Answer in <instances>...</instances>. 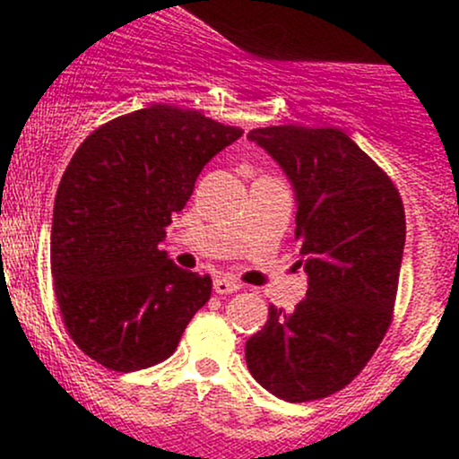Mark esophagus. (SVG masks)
<instances>
[{
    "mask_svg": "<svg viewBox=\"0 0 459 459\" xmlns=\"http://www.w3.org/2000/svg\"><path fill=\"white\" fill-rule=\"evenodd\" d=\"M241 284L235 281L233 276H226V273H222V276H218L213 281V291L220 293V296H226V293H235L239 291Z\"/></svg>",
    "mask_w": 459,
    "mask_h": 459,
    "instance_id": "1",
    "label": "esophagus"
}]
</instances>
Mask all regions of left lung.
Instances as JSON below:
<instances>
[{
  "instance_id": "obj_1",
  "label": "left lung",
  "mask_w": 459,
  "mask_h": 459,
  "mask_svg": "<svg viewBox=\"0 0 459 459\" xmlns=\"http://www.w3.org/2000/svg\"><path fill=\"white\" fill-rule=\"evenodd\" d=\"M296 189V239L307 298L246 343L252 377L291 403L345 388L380 347L393 321L405 213L393 178L336 127L252 129Z\"/></svg>"
}]
</instances>
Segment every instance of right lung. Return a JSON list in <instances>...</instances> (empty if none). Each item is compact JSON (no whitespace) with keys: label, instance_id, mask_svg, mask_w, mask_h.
Wrapping results in <instances>:
<instances>
[{"label":"right lung","instance_id":"obj_1","mask_svg":"<svg viewBox=\"0 0 459 459\" xmlns=\"http://www.w3.org/2000/svg\"><path fill=\"white\" fill-rule=\"evenodd\" d=\"M196 109L151 105L94 129L62 175L51 276L75 345L118 373L166 360L212 298V276L160 250L204 163L241 138Z\"/></svg>","mask_w":459,"mask_h":459}]
</instances>
